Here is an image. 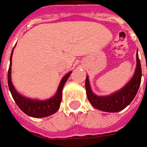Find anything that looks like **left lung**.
<instances>
[{"label":"left lung","instance_id":"1","mask_svg":"<svg viewBox=\"0 0 147 147\" xmlns=\"http://www.w3.org/2000/svg\"><path fill=\"white\" fill-rule=\"evenodd\" d=\"M136 69L132 79L121 90L110 96L99 97L93 94L89 85L88 77L87 76L85 86L87 98L95 109L104 112L115 113L125 109L132 102L139 90L141 81V66L138 54L136 55Z\"/></svg>","mask_w":147,"mask_h":147}]
</instances>
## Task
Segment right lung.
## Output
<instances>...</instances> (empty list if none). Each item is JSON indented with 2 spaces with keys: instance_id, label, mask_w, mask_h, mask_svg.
Masks as SVG:
<instances>
[{
  "instance_id": "add662e5",
  "label": "right lung",
  "mask_w": 147,
  "mask_h": 147,
  "mask_svg": "<svg viewBox=\"0 0 147 147\" xmlns=\"http://www.w3.org/2000/svg\"><path fill=\"white\" fill-rule=\"evenodd\" d=\"M13 51V49H12ZM12 51L10 57V66L8 70L7 74V82H8V87L9 90L11 93V96L13 98L14 101L16 102L17 105L19 107L21 110L28 114V116L34 117V118H44L49 116L53 113L58 111L60 109V102H61V98H62V90L65 83L66 82L67 79L69 78L71 72H69L66 74L61 80L60 86L58 88V91L56 94L51 98L50 99L45 101L34 100V99H29L23 96L20 95L13 87L11 80V56H12Z\"/></svg>"
}]
</instances>
